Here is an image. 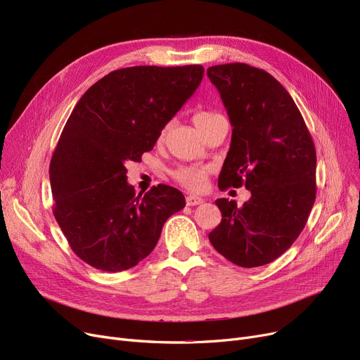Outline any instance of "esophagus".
<instances>
[{
	"mask_svg": "<svg viewBox=\"0 0 360 360\" xmlns=\"http://www.w3.org/2000/svg\"><path fill=\"white\" fill-rule=\"evenodd\" d=\"M186 205H198V204H201L204 200L201 198V197H198V195H188L186 197Z\"/></svg>",
	"mask_w": 360,
	"mask_h": 360,
	"instance_id": "1",
	"label": "esophagus"
}]
</instances>
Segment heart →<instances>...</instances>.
<instances>
[{"label": "heart", "instance_id": "obj_1", "mask_svg": "<svg viewBox=\"0 0 360 360\" xmlns=\"http://www.w3.org/2000/svg\"><path fill=\"white\" fill-rule=\"evenodd\" d=\"M219 117V113L210 112V110H200L194 115V122L200 128L205 122ZM207 167L202 166H181L175 169L172 172V178L181 184L182 186L188 188L191 191H200L205 186L207 182Z\"/></svg>", "mask_w": 360, "mask_h": 360}]
</instances>
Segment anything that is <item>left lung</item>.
Returning <instances> with one entry per match:
<instances>
[{
  "label": "left lung",
  "mask_w": 360,
  "mask_h": 360,
  "mask_svg": "<svg viewBox=\"0 0 360 360\" xmlns=\"http://www.w3.org/2000/svg\"><path fill=\"white\" fill-rule=\"evenodd\" d=\"M207 75L233 127L219 188L251 191L242 207L216 200L221 221L209 239L236 266L259 267L288 251L305 228L316 194L315 146L289 91L267 71L232 63Z\"/></svg>",
  "instance_id": "8db88e82"
}]
</instances>
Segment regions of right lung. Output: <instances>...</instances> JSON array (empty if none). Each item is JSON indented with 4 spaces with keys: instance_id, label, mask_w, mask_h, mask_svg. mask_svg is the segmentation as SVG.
Segmentation results:
<instances>
[{
    "instance_id": "1",
    "label": "right lung",
    "mask_w": 360,
    "mask_h": 360,
    "mask_svg": "<svg viewBox=\"0 0 360 360\" xmlns=\"http://www.w3.org/2000/svg\"><path fill=\"white\" fill-rule=\"evenodd\" d=\"M201 65H139L94 83L72 109L49 165L53 216L71 250L89 266L124 271L155 250L165 221L185 207L176 188L144 195L127 182L165 125L193 96Z\"/></svg>"
}]
</instances>
